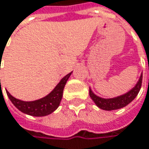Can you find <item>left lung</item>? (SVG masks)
I'll return each mask as SVG.
<instances>
[{"instance_id":"left-lung-1","label":"left lung","mask_w":149,"mask_h":149,"mask_svg":"<svg viewBox=\"0 0 149 149\" xmlns=\"http://www.w3.org/2000/svg\"><path fill=\"white\" fill-rule=\"evenodd\" d=\"M141 82H142V74H141V77L138 80V82L136 83V84L134 85L130 91H128L127 93L113 97V98H103L100 97L98 96H97L96 94H94L91 91V89L90 88V97H91V99L93 100V102L96 104V105L104 109V110H115V109H122L125 106H127L129 104H130L134 98L136 97V96L138 95L141 87Z\"/></svg>"}]
</instances>
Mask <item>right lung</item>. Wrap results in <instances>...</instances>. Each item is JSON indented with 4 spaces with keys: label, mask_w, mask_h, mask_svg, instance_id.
Listing matches in <instances>:
<instances>
[{
    "label": "right lung",
    "mask_w": 149,
    "mask_h": 149,
    "mask_svg": "<svg viewBox=\"0 0 149 149\" xmlns=\"http://www.w3.org/2000/svg\"><path fill=\"white\" fill-rule=\"evenodd\" d=\"M72 72L65 76L47 96L40 99L26 102L14 97L8 91H6L7 95L13 104L21 112L33 116H45L52 113L59 106L63 97V91L65 85L68 78L72 75Z\"/></svg>",
    "instance_id": "add662e5"
}]
</instances>
